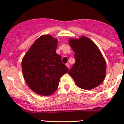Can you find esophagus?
<instances>
[{
    "label": "esophagus",
    "instance_id": "34e87169",
    "mask_svg": "<svg viewBox=\"0 0 124 124\" xmlns=\"http://www.w3.org/2000/svg\"><path fill=\"white\" fill-rule=\"evenodd\" d=\"M66 66H67V67H68V68H70V64H69V63H66Z\"/></svg>",
    "mask_w": 124,
    "mask_h": 124
}]
</instances>
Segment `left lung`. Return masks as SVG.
Instances as JSON below:
<instances>
[{
  "label": "left lung",
  "instance_id": "1",
  "mask_svg": "<svg viewBox=\"0 0 124 124\" xmlns=\"http://www.w3.org/2000/svg\"><path fill=\"white\" fill-rule=\"evenodd\" d=\"M69 42L76 60L70 76L82 89H92L100 85L105 78L106 63L97 46L86 37L70 39Z\"/></svg>",
  "mask_w": 124,
  "mask_h": 124
}]
</instances>
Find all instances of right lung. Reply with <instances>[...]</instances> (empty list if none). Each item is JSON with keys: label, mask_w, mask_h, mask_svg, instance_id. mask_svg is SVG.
Masks as SVG:
<instances>
[{"label": "right lung", "mask_w": 124, "mask_h": 124, "mask_svg": "<svg viewBox=\"0 0 124 124\" xmlns=\"http://www.w3.org/2000/svg\"><path fill=\"white\" fill-rule=\"evenodd\" d=\"M57 40L42 35L32 44L22 62V71L27 85L35 93L50 95L59 86L61 77L69 71L56 53Z\"/></svg>", "instance_id": "1"}]
</instances>
